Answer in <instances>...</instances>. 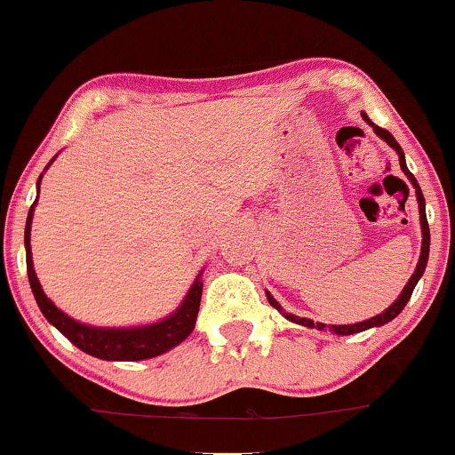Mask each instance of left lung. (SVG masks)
Returning <instances> with one entry per match:
<instances>
[{"label":"left lung","mask_w":455,"mask_h":455,"mask_svg":"<svg viewBox=\"0 0 455 455\" xmlns=\"http://www.w3.org/2000/svg\"><path fill=\"white\" fill-rule=\"evenodd\" d=\"M363 120L367 122V124L371 126L373 131H376L378 138L385 140V142L389 144V147L394 148L395 153H398L400 169H403V173L407 175L409 182H411V184H413V188H416V200H418V211H420V227H422V249H420V259H418L416 271H413V275L409 277L407 286H404L403 293L398 295V299H395V302L391 304L389 308H385V311H382L380 315H373V317H369V320L358 322V324H322V322H313V320H308V317H298V315H293V313H284V311H282L280 304H277V299L273 298V295L268 293V291H267L268 304H271V307H275L277 311H280L282 315L286 317V320L295 322V324L308 326V329H320V331L329 329V331H333L335 335H354V333H360V331L371 329V326H382V324H387V322L394 320V317L398 315V313L403 311L404 307H407V302H409V298H411L413 289H416L418 280H420L422 273H425V268H427V259H429V224H427V213H425V196H422L420 187H418V182H416V178H413V175H411V171L407 169V162H404V153H403V148H400V144L395 142V138H394V135L389 133V131H385V129H380V126L373 124V122L369 120L367 113H363Z\"/></svg>","instance_id":"obj_1"}]
</instances>
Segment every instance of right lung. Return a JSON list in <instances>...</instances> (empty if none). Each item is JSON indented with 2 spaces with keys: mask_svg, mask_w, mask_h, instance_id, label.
<instances>
[{
  "mask_svg": "<svg viewBox=\"0 0 455 455\" xmlns=\"http://www.w3.org/2000/svg\"><path fill=\"white\" fill-rule=\"evenodd\" d=\"M39 182H42V175H39L37 180V187ZM35 204H37V202H35ZM35 204L30 206L24 231L26 271H28L30 289H33V295L35 299H37V307L39 311L44 313V317H46L61 335H66L77 349H82L84 354L100 360L135 363V360H147L166 354V351L178 347L180 342H184V339L191 335L197 320V311H200L202 273L196 277V282L191 284V289H188L182 304H180L169 317H164L162 322H156V324L129 326V329H106V326L82 324V322L73 320V317L66 315L64 311H60V308L46 298V293H44L42 284H39L33 268V253H30V222H33Z\"/></svg>",
  "mask_w": 455,
  "mask_h": 455,
  "instance_id": "1",
  "label": "right lung"
}]
</instances>
